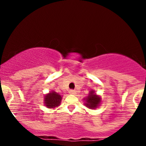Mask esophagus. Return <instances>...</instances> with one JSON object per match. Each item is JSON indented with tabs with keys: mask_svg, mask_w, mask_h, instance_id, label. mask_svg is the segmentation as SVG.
<instances>
[{
	"mask_svg": "<svg viewBox=\"0 0 146 146\" xmlns=\"http://www.w3.org/2000/svg\"><path fill=\"white\" fill-rule=\"evenodd\" d=\"M69 93H70V94H72V95H75L77 94V91L75 90H71V91H69Z\"/></svg>",
	"mask_w": 146,
	"mask_h": 146,
	"instance_id": "1",
	"label": "esophagus"
}]
</instances>
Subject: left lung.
I'll use <instances>...</instances> for the list:
<instances>
[{
	"mask_svg": "<svg viewBox=\"0 0 146 146\" xmlns=\"http://www.w3.org/2000/svg\"><path fill=\"white\" fill-rule=\"evenodd\" d=\"M95 91H91L89 93L88 97L84 99L86 106L90 109H96L101 103V97L95 94Z\"/></svg>",
	"mask_w": 146,
	"mask_h": 146,
	"instance_id": "obj_1",
	"label": "left lung"
}]
</instances>
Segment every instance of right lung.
I'll list each match as a JSON object with an SVG mask.
<instances>
[{
	"label": "right lung",
	"mask_w": 146,
	"mask_h": 146,
	"mask_svg": "<svg viewBox=\"0 0 146 146\" xmlns=\"http://www.w3.org/2000/svg\"><path fill=\"white\" fill-rule=\"evenodd\" d=\"M62 96L55 91H51L44 96V105L47 108H55L58 107L61 102Z\"/></svg>",
	"instance_id": "obj_1"
}]
</instances>
